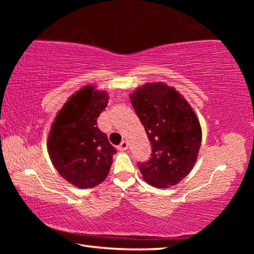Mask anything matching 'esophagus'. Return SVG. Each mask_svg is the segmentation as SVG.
I'll return each instance as SVG.
<instances>
[{"label":"esophagus","mask_w":254,"mask_h":254,"mask_svg":"<svg viewBox=\"0 0 254 254\" xmlns=\"http://www.w3.org/2000/svg\"><path fill=\"white\" fill-rule=\"evenodd\" d=\"M127 148H128V143L127 142V141H122V142L120 143L118 147L120 151H126V150H127Z\"/></svg>","instance_id":"34e87169"}]
</instances>
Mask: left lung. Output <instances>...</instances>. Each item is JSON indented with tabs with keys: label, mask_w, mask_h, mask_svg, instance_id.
Here are the masks:
<instances>
[{
	"label": "left lung",
	"mask_w": 254,
	"mask_h": 254,
	"mask_svg": "<svg viewBox=\"0 0 254 254\" xmlns=\"http://www.w3.org/2000/svg\"><path fill=\"white\" fill-rule=\"evenodd\" d=\"M130 98L152 147L149 160L137 163L143 179L158 188L174 186L196 162L199 121L187 101L166 84H145Z\"/></svg>",
	"instance_id": "obj_1"
}]
</instances>
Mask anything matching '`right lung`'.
Returning a JSON list of instances; mask_svg holds the SVG:
<instances>
[{
	"label": "right lung",
	"mask_w": 254,
	"mask_h": 254,
	"mask_svg": "<svg viewBox=\"0 0 254 254\" xmlns=\"http://www.w3.org/2000/svg\"><path fill=\"white\" fill-rule=\"evenodd\" d=\"M109 95L85 86L58 112L48 136V152L59 175L78 188L100 185L117 152L97 127Z\"/></svg>",
	"instance_id": "1"
}]
</instances>
